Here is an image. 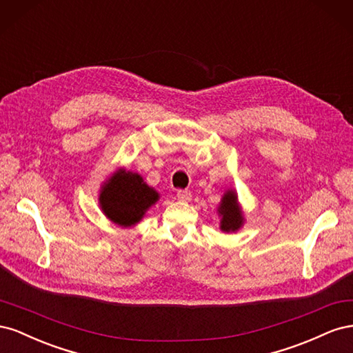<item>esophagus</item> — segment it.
I'll return each mask as SVG.
<instances>
[{"instance_id": "obj_1", "label": "esophagus", "mask_w": 353, "mask_h": 353, "mask_svg": "<svg viewBox=\"0 0 353 353\" xmlns=\"http://www.w3.org/2000/svg\"><path fill=\"white\" fill-rule=\"evenodd\" d=\"M176 197L181 201H190L191 200V193H190V191H187V190H178Z\"/></svg>"}]
</instances>
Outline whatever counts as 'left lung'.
Masks as SVG:
<instances>
[{"label":"left lung","instance_id":"left-lung-1","mask_svg":"<svg viewBox=\"0 0 353 353\" xmlns=\"http://www.w3.org/2000/svg\"><path fill=\"white\" fill-rule=\"evenodd\" d=\"M216 213L221 219L219 230L222 232H237L243 228L245 219L236 190L228 188L222 194V199L216 208Z\"/></svg>","mask_w":353,"mask_h":353}]
</instances>
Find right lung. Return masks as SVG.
<instances>
[{"label": "right lung", "mask_w": 353, "mask_h": 353, "mask_svg": "<svg viewBox=\"0 0 353 353\" xmlns=\"http://www.w3.org/2000/svg\"><path fill=\"white\" fill-rule=\"evenodd\" d=\"M159 199L160 194L140 174L125 168H117L99 190V206L104 216L122 228L135 227Z\"/></svg>", "instance_id": "add662e5"}]
</instances>
